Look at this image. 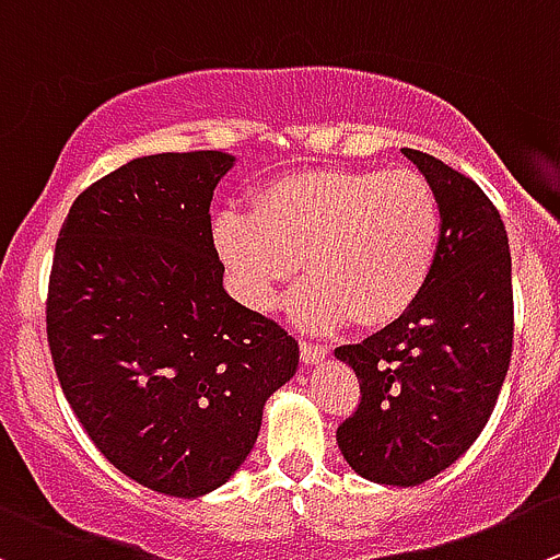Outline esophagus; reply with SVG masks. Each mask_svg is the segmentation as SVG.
Listing matches in <instances>:
<instances>
[{
  "label": "esophagus",
  "mask_w": 560,
  "mask_h": 560,
  "mask_svg": "<svg viewBox=\"0 0 560 560\" xmlns=\"http://www.w3.org/2000/svg\"><path fill=\"white\" fill-rule=\"evenodd\" d=\"M300 354H302V363L316 365V363H322L324 357L329 354V349H327V346H322V343H307V340H302Z\"/></svg>",
  "instance_id": "esophagus-1"
}]
</instances>
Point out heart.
I'll return each mask as SVG.
<instances>
[{"instance_id": "obj_1", "label": "heart", "mask_w": 560, "mask_h": 560, "mask_svg": "<svg viewBox=\"0 0 560 560\" xmlns=\"http://www.w3.org/2000/svg\"><path fill=\"white\" fill-rule=\"evenodd\" d=\"M440 225L434 189L412 170H307L266 184L249 214L217 217L211 238L253 313L275 311L302 264L311 277L289 296V316L327 332L404 316L429 283Z\"/></svg>"}]
</instances>
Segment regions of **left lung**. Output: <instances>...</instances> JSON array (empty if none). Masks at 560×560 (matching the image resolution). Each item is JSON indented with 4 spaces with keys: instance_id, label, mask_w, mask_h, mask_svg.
Returning <instances> with one entry per match:
<instances>
[{
    "instance_id": "left-lung-1",
    "label": "left lung",
    "mask_w": 560,
    "mask_h": 560,
    "mask_svg": "<svg viewBox=\"0 0 560 560\" xmlns=\"http://www.w3.org/2000/svg\"><path fill=\"white\" fill-rule=\"evenodd\" d=\"M440 203V249L404 316L335 357L360 380V407L338 425L357 476L418 487L454 465L498 404L514 338L511 253L481 186L429 153L404 148Z\"/></svg>"
}]
</instances>
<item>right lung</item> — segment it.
<instances>
[{
	"instance_id": "right-lung-1",
	"label": "right lung",
	"mask_w": 560,
	"mask_h": 560,
	"mask_svg": "<svg viewBox=\"0 0 560 560\" xmlns=\"http://www.w3.org/2000/svg\"><path fill=\"white\" fill-rule=\"evenodd\" d=\"M231 153H156L73 200L51 264L46 332L95 448L142 487L214 492L258 440L300 346L222 285L211 197Z\"/></svg>"
}]
</instances>
